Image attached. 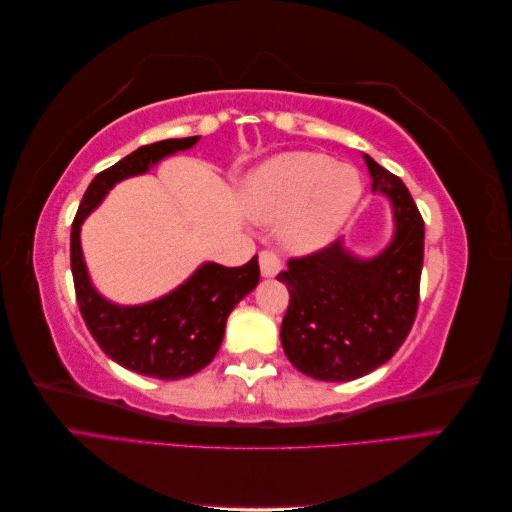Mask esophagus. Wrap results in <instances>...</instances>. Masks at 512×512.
<instances>
[{
  "instance_id": "esophagus-1",
  "label": "esophagus",
  "mask_w": 512,
  "mask_h": 512,
  "mask_svg": "<svg viewBox=\"0 0 512 512\" xmlns=\"http://www.w3.org/2000/svg\"><path fill=\"white\" fill-rule=\"evenodd\" d=\"M258 262H260V271L265 277H273V275L280 273V269H282L280 258H277V254L271 252V250H262L258 254Z\"/></svg>"
}]
</instances>
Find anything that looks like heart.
<instances>
[{
	"instance_id": "obj_1",
	"label": "heart",
	"mask_w": 512,
	"mask_h": 512,
	"mask_svg": "<svg viewBox=\"0 0 512 512\" xmlns=\"http://www.w3.org/2000/svg\"><path fill=\"white\" fill-rule=\"evenodd\" d=\"M361 196V179L346 164L312 151H292L247 179V207L260 220H284L282 241L297 252L327 245Z\"/></svg>"
}]
</instances>
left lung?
<instances>
[{
    "label": "left lung",
    "mask_w": 512,
    "mask_h": 512,
    "mask_svg": "<svg viewBox=\"0 0 512 512\" xmlns=\"http://www.w3.org/2000/svg\"><path fill=\"white\" fill-rule=\"evenodd\" d=\"M374 190L393 200L397 232L374 260L352 258L339 241L288 260L277 275L290 292L282 320L288 361L324 382L361 378L384 365L412 329L425 250V222L399 177L365 156Z\"/></svg>",
    "instance_id": "obj_1"
}]
</instances>
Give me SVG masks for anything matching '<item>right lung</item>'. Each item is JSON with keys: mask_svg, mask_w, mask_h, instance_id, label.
<instances>
[{"mask_svg": "<svg viewBox=\"0 0 512 512\" xmlns=\"http://www.w3.org/2000/svg\"><path fill=\"white\" fill-rule=\"evenodd\" d=\"M198 141L170 138L136 149L94 177L74 215L70 232V267L76 303L104 354L136 374L179 380L207 367L222 346L226 318L247 292L258 284L256 256L243 267H222L207 262L188 282L164 299L138 307H119L102 299L89 284L81 254L79 230L87 213L121 179L147 173L168 153L188 149Z\"/></svg>", "mask_w": 512, "mask_h": 512, "instance_id": "obj_1", "label": "right lung"}]
</instances>
